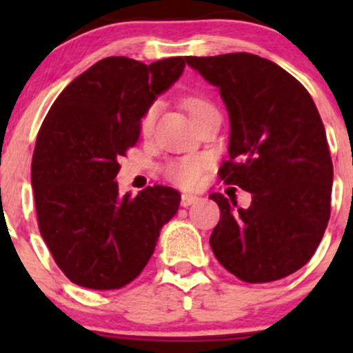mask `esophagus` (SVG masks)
Instances as JSON below:
<instances>
[{
    "instance_id": "esophagus-1",
    "label": "esophagus",
    "mask_w": 353,
    "mask_h": 353,
    "mask_svg": "<svg viewBox=\"0 0 353 353\" xmlns=\"http://www.w3.org/2000/svg\"><path fill=\"white\" fill-rule=\"evenodd\" d=\"M198 199H199V198L196 196V194L184 193L183 196H181V205H183V206H190V205H193V203H196Z\"/></svg>"
}]
</instances>
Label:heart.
<instances>
[{"label": "heart", "mask_w": 353, "mask_h": 353, "mask_svg": "<svg viewBox=\"0 0 353 353\" xmlns=\"http://www.w3.org/2000/svg\"><path fill=\"white\" fill-rule=\"evenodd\" d=\"M186 105L188 109H190V112H194V110L205 108V105L208 104H206L205 101H201V99H190ZM155 116H157V105L154 104L147 109V112H145L143 117H141L140 121L141 133L143 134L150 133L155 123ZM201 172H203V159H199V157H186V159H181L177 160V162L169 163V165L165 167V170H163L167 179H169L172 184H176V186H181V188L196 186L199 179H201Z\"/></svg>", "instance_id": "b5f03b06"}]
</instances>
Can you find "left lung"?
Returning <instances> with one entry per match:
<instances>
[{
  "instance_id": "8db88e82",
  "label": "left lung",
  "mask_w": 353,
  "mask_h": 353,
  "mask_svg": "<svg viewBox=\"0 0 353 353\" xmlns=\"http://www.w3.org/2000/svg\"><path fill=\"white\" fill-rule=\"evenodd\" d=\"M186 63L220 90L230 121L220 179L251 193V206L220 193L210 236L215 258L248 283L280 280L314 254L330 220L333 162L309 92L283 68L249 52Z\"/></svg>"
}]
</instances>
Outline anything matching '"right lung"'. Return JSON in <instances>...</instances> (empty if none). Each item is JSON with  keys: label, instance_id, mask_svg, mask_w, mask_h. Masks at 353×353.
I'll use <instances>...</instances> for the list:
<instances>
[{"label": "right lung", "instance_id": "obj_1", "mask_svg": "<svg viewBox=\"0 0 353 353\" xmlns=\"http://www.w3.org/2000/svg\"><path fill=\"white\" fill-rule=\"evenodd\" d=\"M186 58L145 65L110 56L74 78L49 109L32 157L39 230L56 265L80 287L133 282L155 251L181 194L148 186L119 194L117 159L140 138V121L169 90Z\"/></svg>", "mask_w": 353, "mask_h": 353}]
</instances>
